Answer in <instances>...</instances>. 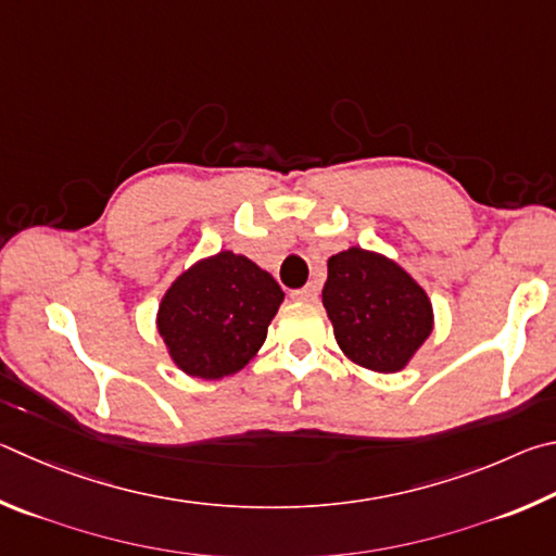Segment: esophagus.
Returning <instances> with one entry per match:
<instances>
[{
  "label": "esophagus",
  "instance_id": "34e87169",
  "mask_svg": "<svg viewBox=\"0 0 556 556\" xmlns=\"http://www.w3.org/2000/svg\"><path fill=\"white\" fill-rule=\"evenodd\" d=\"M290 298L300 300V303H313V300L317 298V288H315L313 283H309V286H305V288L293 290V293H290Z\"/></svg>",
  "mask_w": 556,
  "mask_h": 556
}]
</instances>
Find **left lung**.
I'll return each mask as SVG.
<instances>
[{
  "label": "left lung",
  "mask_w": 556,
  "mask_h": 556,
  "mask_svg": "<svg viewBox=\"0 0 556 556\" xmlns=\"http://www.w3.org/2000/svg\"><path fill=\"white\" fill-rule=\"evenodd\" d=\"M323 305L349 362L397 374L434 329L432 300L401 263L349 247L327 261Z\"/></svg>",
  "instance_id": "obj_1"
}]
</instances>
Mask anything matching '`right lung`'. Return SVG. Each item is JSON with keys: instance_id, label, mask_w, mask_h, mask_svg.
I'll use <instances>...</instances> for the list:
<instances>
[{"instance_id": "obj_1", "label": "right lung", "mask_w": 556, "mask_h": 556, "mask_svg": "<svg viewBox=\"0 0 556 556\" xmlns=\"http://www.w3.org/2000/svg\"><path fill=\"white\" fill-rule=\"evenodd\" d=\"M283 300L276 278L258 263L219 251L173 280L159 303L155 329L182 374L219 381L258 354Z\"/></svg>"}]
</instances>
